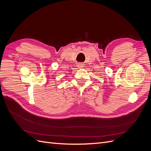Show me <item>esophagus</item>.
Segmentation results:
<instances>
[{"label": "esophagus", "mask_w": 151, "mask_h": 151, "mask_svg": "<svg viewBox=\"0 0 151 151\" xmlns=\"http://www.w3.org/2000/svg\"><path fill=\"white\" fill-rule=\"evenodd\" d=\"M77 66L78 67V68H83V67H84V64L83 63H78L77 64Z\"/></svg>", "instance_id": "esophagus-1"}]
</instances>
